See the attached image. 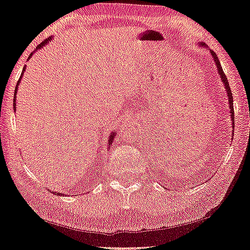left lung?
I'll return each mask as SVG.
<instances>
[{
  "instance_id": "1",
  "label": "left lung",
  "mask_w": 250,
  "mask_h": 250,
  "mask_svg": "<svg viewBox=\"0 0 250 250\" xmlns=\"http://www.w3.org/2000/svg\"><path fill=\"white\" fill-rule=\"evenodd\" d=\"M201 47H206V44L204 43H201ZM211 53L212 58H213V61L215 62V66H217V69H218V73L219 75L221 77V82L225 85V88L227 91V95H228V100H229V109H230V117H231V121H232V128H234V112H233V99H232V93H231V88L229 86V82H228V78L225 75V73H223L222 70V67L220 65V62H219V59L217 57V54L214 53L212 49H208Z\"/></svg>"
}]
</instances>
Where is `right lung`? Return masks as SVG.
Masks as SVG:
<instances>
[{"label":"right lung","instance_id":"add662e5","mask_svg":"<svg viewBox=\"0 0 250 250\" xmlns=\"http://www.w3.org/2000/svg\"><path fill=\"white\" fill-rule=\"evenodd\" d=\"M50 39H51V38H49V39H46V40H44V42H42V43L39 44L38 47H37V49H36V50H38V49H40V48H42V47L44 46V44H47V42H49ZM31 56H32V54L29 56V58L31 57ZM24 70H25V67H24V68H23V72H24ZM23 72H22V74H23ZM21 77H22V76H21ZM21 77H20V80H21ZM20 80H19L18 84H17V86H16V91H14V93H16V95H17V91H18V85H19V83H20ZM16 102H17V101H16V96H14V99H13V106H14V110H16ZM114 137H115V133H114V132H111V135H110V137H109V146H110V144L112 143V141L114 140ZM56 194H57V195H61V194H59V193H56ZM62 195L64 196V194H62Z\"/></svg>","mask_w":250,"mask_h":250}]
</instances>
